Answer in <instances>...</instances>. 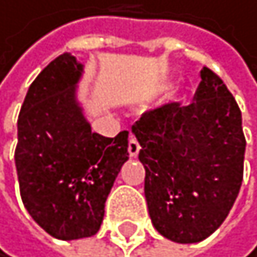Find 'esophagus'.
Listing matches in <instances>:
<instances>
[{"label":"esophagus","mask_w":257,"mask_h":257,"mask_svg":"<svg viewBox=\"0 0 257 257\" xmlns=\"http://www.w3.org/2000/svg\"><path fill=\"white\" fill-rule=\"evenodd\" d=\"M139 151H141V146H139L138 139L134 138V136H131L130 142H127V152H130L131 157H136V155L139 154Z\"/></svg>","instance_id":"34e87169"}]
</instances>
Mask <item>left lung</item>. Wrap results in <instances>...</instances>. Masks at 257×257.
Wrapping results in <instances>:
<instances>
[{
    "instance_id": "obj_1",
    "label": "left lung",
    "mask_w": 257,
    "mask_h": 257,
    "mask_svg": "<svg viewBox=\"0 0 257 257\" xmlns=\"http://www.w3.org/2000/svg\"><path fill=\"white\" fill-rule=\"evenodd\" d=\"M133 133L155 230L176 243L206 240L227 218L243 181L241 111L227 85L202 68L193 103L147 111Z\"/></svg>"
}]
</instances>
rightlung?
<instances>
[{"instance_id":"right-lung-1","label":"right lung","mask_w":257,"mask_h":257,"mask_svg":"<svg viewBox=\"0 0 257 257\" xmlns=\"http://www.w3.org/2000/svg\"><path fill=\"white\" fill-rule=\"evenodd\" d=\"M82 64L63 53L30 84L17 119L14 154L22 202L58 240L95 235L105 201L127 160V131L93 133L76 92Z\"/></svg>"}]
</instances>
